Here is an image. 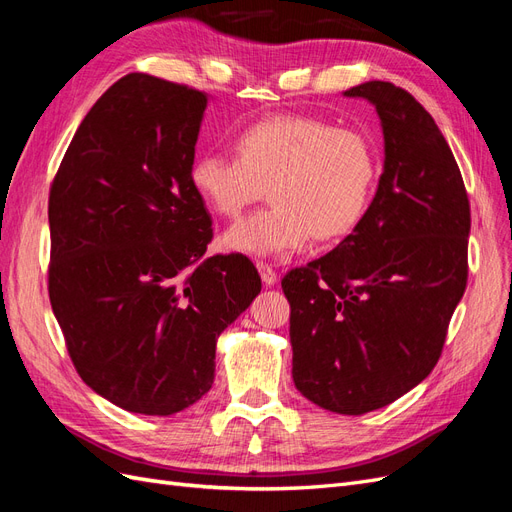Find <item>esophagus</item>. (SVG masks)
Masks as SVG:
<instances>
[{
	"label": "esophagus",
	"mask_w": 512,
	"mask_h": 512,
	"mask_svg": "<svg viewBox=\"0 0 512 512\" xmlns=\"http://www.w3.org/2000/svg\"><path fill=\"white\" fill-rule=\"evenodd\" d=\"M258 273H260V277H262V284L265 286H273V284H277V273L273 271V267H269L267 262H258Z\"/></svg>",
	"instance_id": "esophagus-1"
}]
</instances>
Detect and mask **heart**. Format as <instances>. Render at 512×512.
Returning a JSON list of instances; mask_svg holds the SVG:
<instances>
[{"label":"heart","mask_w":512,"mask_h":512,"mask_svg":"<svg viewBox=\"0 0 512 512\" xmlns=\"http://www.w3.org/2000/svg\"><path fill=\"white\" fill-rule=\"evenodd\" d=\"M237 158L203 153L190 183L205 205L224 218L239 215L267 190L273 205L220 237L230 254L273 256L303 247L309 237L337 241L359 226L378 177L376 149L359 130L277 115L243 128Z\"/></svg>","instance_id":"b5f03b06"}]
</instances>
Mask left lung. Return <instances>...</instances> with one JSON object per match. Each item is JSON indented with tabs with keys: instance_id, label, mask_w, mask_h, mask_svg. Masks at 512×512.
I'll return each mask as SVG.
<instances>
[{
	"instance_id": "obj_1",
	"label": "left lung",
	"mask_w": 512,
	"mask_h": 512,
	"mask_svg": "<svg viewBox=\"0 0 512 512\" xmlns=\"http://www.w3.org/2000/svg\"><path fill=\"white\" fill-rule=\"evenodd\" d=\"M376 106L384 170L363 220L333 252L282 280L294 386L359 416L393 404L436 367L468 282L470 200L436 121L406 89L344 91Z\"/></svg>"
}]
</instances>
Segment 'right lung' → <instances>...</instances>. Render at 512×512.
<instances>
[{
    "label": "right lung",
    "instance_id": "right-lung-1",
    "mask_svg": "<svg viewBox=\"0 0 512 512\" xmlns=\"http://www.w3.org/2000/svg\"><path fill=\"white\" fill-rule=\"evenodd\" d=\"M207 94L132 72L81 121L49 194V297L79 376L111 404L168 416L203 397L215 344L260 292L213 239L190 166Z\"/></svg>",
    "mask_w": 512,
    "mask_h": 512
}]
</instances>
